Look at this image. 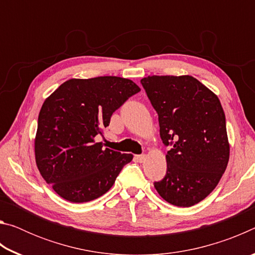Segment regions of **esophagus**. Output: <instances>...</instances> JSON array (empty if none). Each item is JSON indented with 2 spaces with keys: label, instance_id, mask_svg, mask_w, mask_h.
I'll return each mask as SVG.
<instances>
[{
  "label": "esophagus",
  "instance_id": "1",
  "mask_svg": "<svg viewBox=\"0 0 255 255\" xmlns=\"http://www.w3.org/2000/svg\"><path fill=\"white\" fill-rule=\"evenodd\" d=\"M135 158L137 159V162H139V163H141V162H144V161H145V158H146V155H145V154L136 155V156H135Z\"/></svg>",
  "mask_w": 255,
  "mask_h": 255
}]
</instances>
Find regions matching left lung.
Returning a JSON list of instances; mask_svg holds the SVG:
<instances>
[{"label":"left lung","mask_w":255,"mask_h":255,"mask_svg":"<svg viewBox=\"0 0 255 255\" xmlns=\"http://www.w3.org/2000/svg\"><path fill=\"white\" fill-rule=\"evenodd\" d=\"M140 83L157 112L163 144L171 146L166 173L154 187L171 205L191 207L216 188L230 158L221 101L189 75H153Z\"/></svg>","instance_id":"8db88e82"}]
</instances>
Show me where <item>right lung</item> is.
Wrapping results in <instances>:
<instances>
[{
  "instance_id": "right-lung-1",
  "label": "right lung",
  "mask_w": 255,
  "mask_h": 255,
  "mask_svg": "<svg viewBox=\"0 0 255 255\" xmlns=\"http://www.w3.org/2000/svg\"><path fill=\"white\" fill-rule=\"evenodd\" d=\"M140 89L128 79H72L46 99L38 117L36 163L55 192L71 202L105 195L132 159L94 140L114 112Z\"/></svg>"
}]
</instances>
